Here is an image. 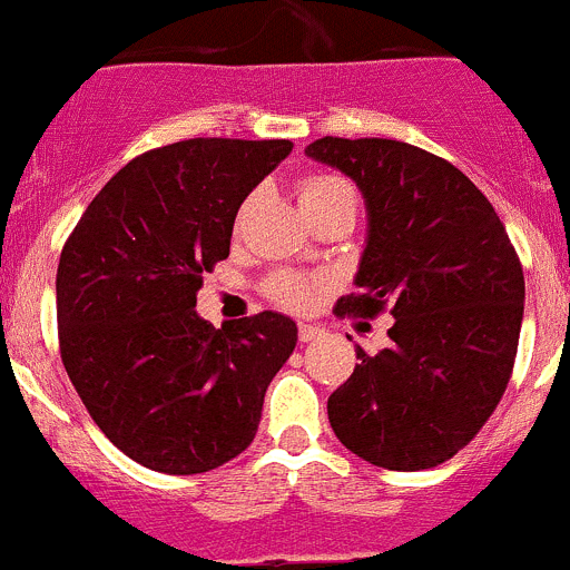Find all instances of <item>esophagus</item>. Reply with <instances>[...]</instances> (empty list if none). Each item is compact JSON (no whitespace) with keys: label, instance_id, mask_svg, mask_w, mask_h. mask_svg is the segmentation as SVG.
<instances>
[{"label":"esophagus","instance_id":"esophagus-1","mask_svg":"<svg viewBox=\"0 0 570 570\" xmlns=\"http://www.w3.org/2000/svg\"><path fill=\"white\" fill-rule=\"evenodd\" d=\"M296 336H299L302 344H307V342H313V338L322 336V327H313V325H305V322H302L299 333H296Z\"/></svg>","mask_w":570,"mask_h":570}]
</instances>
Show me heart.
I'll use <instances>...</instances> for the list:
<instances>
[{"label":"heart","instance_id":"heart-1","mask_svg":"<svg viewBox=\"0 0 570 570\" xmlns=\"http://www.w3.org/2000/svg\"><path fill=\"white\" fill-rule=\"evenodd\" d=\"M350 189L342 177L333 175H311L299 183V200L302 206H311V203H320L325 197L336 195V191ZM271 299L276 305L288 307V311H307L313 305V294H316V285L313 279L302 274H291V271H282V274H274L265 285Z\"/></svg>","mask_w":570,"mask_h":570}]
</instances>
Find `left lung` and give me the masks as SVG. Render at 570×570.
I'll return each instance as SVG.
<instances>
[{
    "mask_svg": "<svg viewBox=\"0 0 570 570\" xmlns=\"http://www.w3.org/2000/svg\"><path fill=\"white\" fill-rule=\"evenodd\" d=\"M311 158L353 177L370 234L336 316L390 311V347H356L327 399L338 441L373 466L417 472L458 455L509 387L525 279L505 226L461 169L390 138H320Z\"/></svg>",
    "mask_w": 570,
    "mask_h": 570,
    "instance_id": "1",
    "label": "left lung"
}]
</instances>
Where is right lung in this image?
<instances>
[{
  "instance_id": "obj_1",
  "label": "right lung",
  "mask_w": 570,
  "mask_h": 570,
  "mask_svg": "<svg viewBox=\"0 0 570 570\" xmlns=\"http://www.w3.org/2000/svg\"><path fill=\"white\" fill-rule=\"evenodd\" d=\"M291 140L191 138L129 160L61 248L59 350L98 430L140 466L200 474L257 435L296 325L263 311L220 331L195 313L250 189Z\"/></svg>"
}]
</instances>
